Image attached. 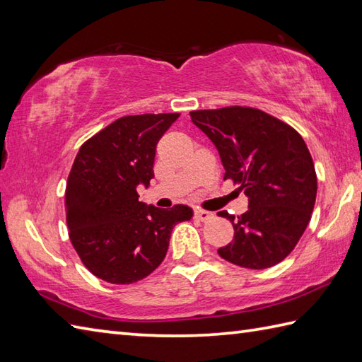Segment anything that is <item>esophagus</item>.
Masks as SVG:
<instances>
[{
  "instance_id": "34e87169",
  "label": "esophagus",
  "mask_w": 362,
  "mask_h": 362,
  "mask_svg": "<svg viewBox=\"0 0 362 362\" xmlns=\"http://www.w3.org/2000/svg\"><path fill=\"white\" fill-rule=\"evenodd\" d=\"M194 216H196V219L205 222V221H210V219L214 216V214H213V213H210V211H205V210L197 209V210L194 211Z\"/></svg>"
}]
</instances>
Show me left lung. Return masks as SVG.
I'll return each instance as SVG.
<instances>
[{
    "label": "left lung",
    "instance_id": "1",
    "mask_svg": "<svg viewBox=\"0 0 362 362\" xmlns=\"http://www.w3.org/2000/svg\"><path fill=\"white\" fill-rule=\"evenodd\" d=\"M191 121L216 146L224 179L241 183L249 209L232 221L233 241L218 250L236 266L266 269L296 247L311 219L317 177L303 138L252 107L191 112Z\"/></svg>",
    "mask_w": 362,
    "mask_h": 362
}]
</instances>
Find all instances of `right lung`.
Returning <instances> with one entry per match:
<instances>
[{
  "mask_svg": "<svg viewBox=\"0 0 362 362\" xmlns=\"http://www.w3.org/2000/svg\"><path fill=\"white\" fill-rule=\"evenodd\" d=\"M179 113L122 117L81 146L68 175L70 240L88 271L107 283L143 280L161 264L188 205L157 209L138 201L149 187L157 143Z\"/></svg>",
  "mask_w": 362,
  "mask_h": 362,
  "instance_id": "add662e5",
  "label": "right lung"
}]
</instances>
